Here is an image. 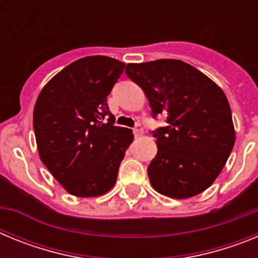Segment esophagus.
Instances as JSON below:
<instances>
[{"instance_id": "34e87169", "label": "esophagus", "mask_w": 258, "mask_h": 258, "mask_svg": "<svg viewBox=\"0 0 258 258\" xmlns=\"http://www.w3.org/2000/svg\"><path fill=\"white\" fill-rule=\"evenodd\" d=\"M142 132H143L142 125H141V124H136V126L133 127V133H134V136H136V137H140L141 134H142Z\"/></svg>"}]
</instances>
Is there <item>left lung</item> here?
I'll list each match as a JSON object with an SVG mask.
<instances>
[{
    "label": "left lung",
    "instance_id": "left-lung-1",
    "mask_svg": "<svg viewBox=\"0 0 258 258\" xmlns=\"http://www.w3.org/2000/svg\"><path fill=\"white\" fill-rule=\"evenodd\" d=\"M125 74L145 92L152 117L166 116L165 126L152 132L157 145L147 168L152 187L173 199L207 190L235 143L226 95L203 72L177 59L129 63Z\"/></svg>",
    "mask_w": 258,
    "mask_h": 258
}]
</instances>
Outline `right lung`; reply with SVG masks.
<instances>
[{
    "instance_id": "obj_1",
    "label": "right lung",
    "mask_w": 258,
    "mask_h": 258,
    "mask_svg": "<svg viewBox=\"0 0 258 258\" xmlns=\"http://www.w3.org/2000/svg\"><path fill=\"white\" fill-rule=\"evenodd\" d=\"M125 64L103 55L77 59L41 90L33 129L41 161L75 197H99L113 187L133 141L116 126L107 95Z\"/></svg>"
}]
</instances>
